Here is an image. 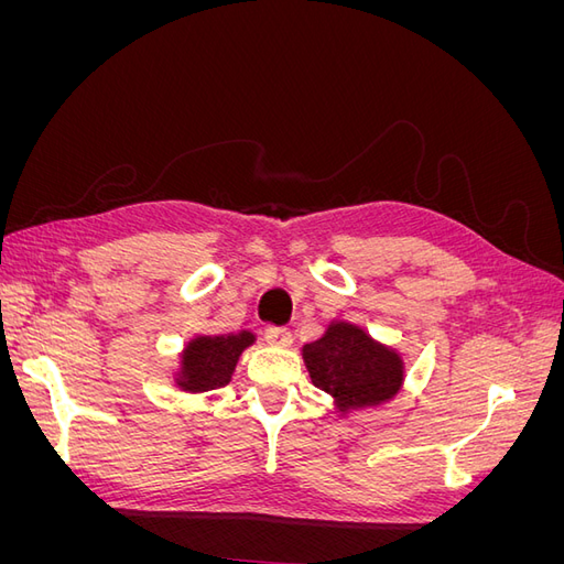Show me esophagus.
Segmentation results:
<instances>
[{"mask_svg":"<svg viewBox=\"0 0 564 564\" xmlns=\"http://www.w3.org/2000/svg\"><path fill=\"white\" fill-rule=\"evenodd\" d=\"M265 338L270 340L272 346H280V348H289V346H292V340H294L292 332H289L286 327H268Z\"/></svg>","mask_w":564,"mask_h":564,"instance_id":"esophagus-1","label":"esophagus"}]
</instances>
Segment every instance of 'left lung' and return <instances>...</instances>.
<instances>
[{
  "label": "left lung",
  "mask_w": 564,
  "mask_h": 564,
  "mask_svg": "<svg viewBox=\"0 0 564 564\" xmlns=\"http://www.w3.org/2000/svg\"><path fill=\"white\" fill-rule=\"evenodd\" d=\"M301 352L313 383L332 395L344 416L392 400L404 383L402 355L346 319L329 322Z\"/></svg>",
  "instance_id": "1"
}]
</instances>
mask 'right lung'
<instances>
[{
  "label": "right lung",
  "mask_w": 564,
  "mask_h": 564,
  "mask_svg": "<svg viewBox=\"0 0 564 564\" xmlns=\"http://www.w3.org/2000/svg\"><path fill=\"white\" fill-rule=\"evenodd\" d=\"M256 334L249 329L199 334L181 350L174 383L185 392H207L230 383L240 355L253 344Z\"/></svg>",
  "instance_id": "right-lung-1"
}]
</instances>
